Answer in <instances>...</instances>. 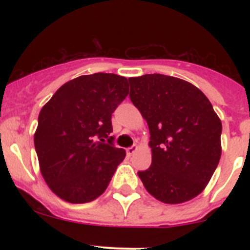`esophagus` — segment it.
I'll return each mask as SVG.
<instances>
[{
  "label": "esophagus",
  "mask_w": 250,
  "mask_h": 250,
  "mask_svg": "<svg viewBox=\"0 0 250 250\" xmlns=\"http://www.w3.org/2000/svg\"><path fill=\"white\" fill-rule=\"evenodd\" d=\"M137 150H138V146H135V145L130 146V147L127 148V155L128 156H132L133 153H134Z\"/></svg>",
  "instance_id": "esophagus-1"
}]
</instances>
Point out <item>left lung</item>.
<instances>
[{"mask_svg":"<svg viewBox=\"0 0 250 250\" xmlns=\"http://www.w3.org/2000/svg\"><path fill=\"white\" fill-rule=\"evenodd\" d=\"M129 98L150 129L152 162L138 175L158 201L178 204L200 195L221 156V121L190 82L161 74L128 78Z\"/></svg>","mask_w":250,"mask_h":250,"instance_id":"8db88e82","label":"left lung"}]
</instances>
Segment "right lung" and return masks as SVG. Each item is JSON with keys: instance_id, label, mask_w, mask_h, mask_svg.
<instances>
[{"instance_id": "right-lung-1", "label": "right lung", "mask_w": 250, "mask_h": 250, "mask_svg": "<svg viewBox=\"0 0 250 250\" xmlns=\"http://www.w3.org/2000/svg\"><path fill=\"white\" fill-rule=\"evenodd\" d=\"M128 80L84 75L62 84L39 115L34 141L42 176L70 203H87L109 185L125 151L113 145L112 117L128 95Z\"/></svg>"}]
</instances>
